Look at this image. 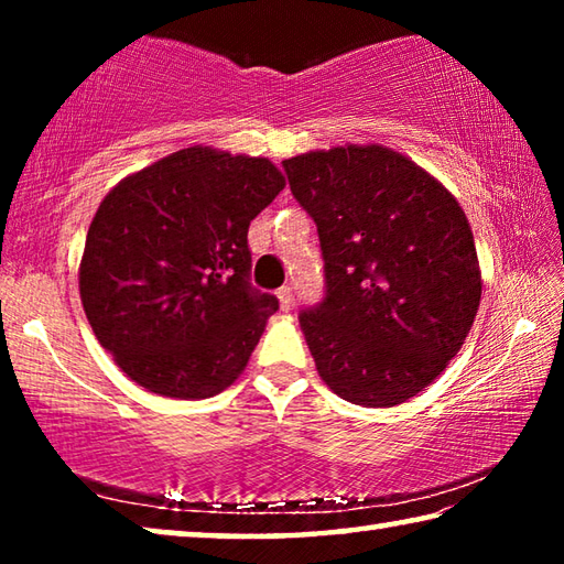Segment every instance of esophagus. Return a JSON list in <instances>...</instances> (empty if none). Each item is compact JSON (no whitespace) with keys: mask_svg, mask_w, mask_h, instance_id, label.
I'll use <instances>...</instances> for the list:
<instances>
[{"mask_svg":"<svg viewBox=\"0 0 564 564\" xmlns=\"http://www.w3.org/2000/svg\"><path fill=\"white\" fill-rule=\"evenodd\" d=\"M279 301H281V308H283V311H291L293 293H291L289 285H283V289H279Z\"/></svg>","mask_w":564,"mask_h":564,"instance_id":"obj_1","label":"esophagus"}]
</instances>
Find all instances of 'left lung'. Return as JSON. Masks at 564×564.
<instances>
[{
    "label": "left lung",
    "instance_id": "obj_1",
    "mask_svg": "<svg viewBox=\"0 0 564 564\" xmlns=\"http://www.w3.org/2000/svg\"><path fill=\"white\" fill-rule=\"evenodd\" d=\"M283 169L326 261V299L301 313L318 376L348 403H405L457 356L480 305L465 212L423 166L380 144L308 151Z\"/></svg>",
    "mask_w": 564,
    "mask_h": 564
}]
</instances>
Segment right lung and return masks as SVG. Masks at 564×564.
I'll return each instance as SVG.
<instances>
[{"label":"right lung","mask_w":564,"mask_h":564,"mask_svg":"<svg viewBox=\"0 0 564 564\" xmlns=\"http://www.w3.org/2000/svg\"><path fill=\"white\" fill-rule=\"evenodd\" d=\"M283 186L269 159L188 147L104 196L79 293L94 336L133 383L202 400L243 373L279 311L248 283V226Z\"/></svg>","instance_id":"1"}]
</instances>
